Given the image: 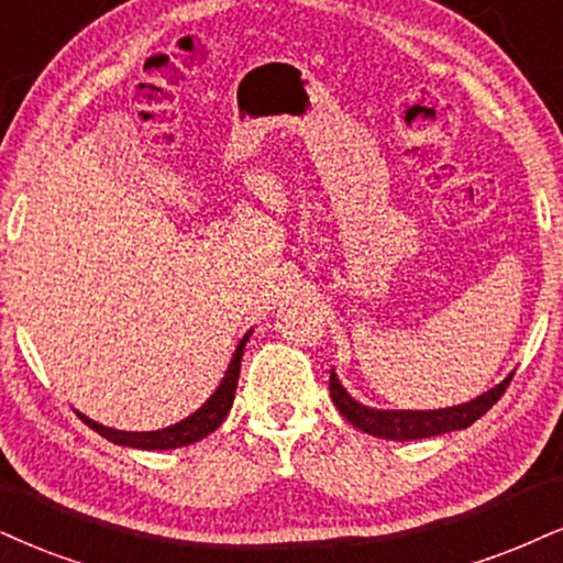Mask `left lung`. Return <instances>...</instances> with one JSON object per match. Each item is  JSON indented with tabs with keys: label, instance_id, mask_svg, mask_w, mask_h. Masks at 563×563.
Listing matches in <instances>:
<instances>
[{
	"label": "left lung",
	"instance_id": "left-lung-1",
	"mask_svg": "<svg viewBox=\"0 0 563 563\" xmlns=\"http://www.w3.org/2000/svg\"><path fill=\"white\" fill-rule=\"evenodd\" d=\"M511 378H515V373H511L506 380H501L496 388L485 391L483 397L467 401V405H456L446 409H426V412H409V409L388 412V409H371V407L357 405V401L344 391L342 384H339L334 371H331V378H329V391L336 409L344 415V420L352 422L355 428L388 441H418V439H430V435L449 433V430H462L473 426L475 420H481L483 415L504 397L506 386L511 384Z\"/></svg>",
	"mask_w": 563,
	"mask_h": 563
}]
</instances>
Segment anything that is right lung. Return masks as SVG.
Here are the masks:
<instances>
[{
	"instance_id": "right-lung-1",
	"label": "right lung",
	"mask_w": 563,
	"mask_h": 563,
	"mask_svg": "<svg viewBox=\"0 0 563 563\" xmlns=\"http://www.w3.org/2000/svg\"><path fill=\"white\" fill-rule=\"evenodd\" d=\"M250 334L242 336L238 350H234L232 365H229L224 380H221L217 391L211 394V399L206 401L198 412H192L190 418L175 422V426L162 428V430H148V433H128V430H114L107 426H99V422L88 420L86 415H78V418L86 422L88 428H93L96 433L109 439L112 443H120V446H133V449H177L187 446V443H196L206 439L208 433H213L221 422H224L227 412L232 409L234 391H238V378H240V363H242V350H245Z\"/></svg>"
}]
</instances>
